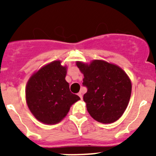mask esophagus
I'll return each mask as SVG.
<instances>
[{
	"label": "esophagus",
	"instance_id": "esophagus-1",
	"mask_svg": "<svg viewBox=\"0 0 156 156\" xmlns=\"http://www.w3.org/2000/svg\"><path fill=\"white\" fill-rule=\"evenodd\" d=\"M78 95L79 96V97H80V98H81V99H82V97H83V94H82V92H81H81H79V93H78Z\"/></svg>",
	"mask_w": 156,
	"mask_h": 156
}]
</instances>
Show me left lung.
Listing matches in <instances>:
<instances>
[{"instance_id":"1","label":"left lung","mask_w":156,"mask_h":156,"mask_svg":"<svg viewBox=\"0 0 156 156\" xmlns=\"http://www.w3.org/2000/svg\"><path fill=\"white\" fill-rule=\"evenodd\" d=\"M84 75L83 85L87 88L84 101L91 117L110 124L125 112L131 94V82L126 72L115 64L95 59L90 64L77 62Z\"/></svg>"}]
</instances>
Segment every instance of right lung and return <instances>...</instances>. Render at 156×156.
<instances>
[{"label": "right lung", "instance_id": "add662e5", "mask_svg": "<svg viewBox=\"0 0 156 156\" xmlns=\"http://www.w3.org/2000/svg\"><path fill=\"white\" fill-rule=\"evenodd\" d=\"M66 66L53 61L33 74L26 87L28 107L44 124L59 123L68 114L71 106L80 100L69 90L66 81Z\"/></svg>", "mask_w": 156, "mask_h": 156}]
</instances>
